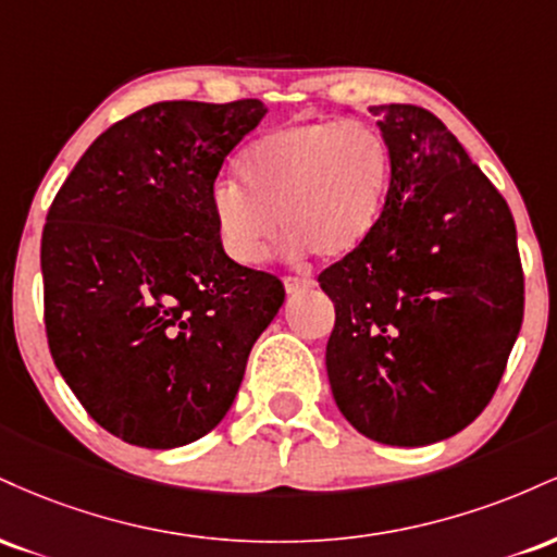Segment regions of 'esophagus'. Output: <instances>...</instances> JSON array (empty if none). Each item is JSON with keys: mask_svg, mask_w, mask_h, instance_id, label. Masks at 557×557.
I'll return each mask as SVG.
<instances>
[{"mask_svg": "<svg viewBox=\"0 0 557 557\" xmlns=\"http://www.w3.org/2000/svg\"><path fill=\"white\" fill-rule=\"evenodd\" d=\"M314 287V280L311 277H285V290L290 293H304V290H311Z\"/></svg>", "mask_w": 557, "mask_h": 557, "instance_id": "1", "label": "esophagus"}]
</instances>
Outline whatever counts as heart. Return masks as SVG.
Segmentation results:
<instances>
[{
  "label": "heart",
  "instance_id": "heart-1",
  "mask_svg": "<svg viewBox=\"0 0 557 557\" xmlns=\"http://www.w3.org/2000/svg\"><path fill=\"white\" fill-rule=\"evenodd\" d=\"M240 185L216 181L209 216L216 243L235 264L264 259L277 235L287 251L343 259L367 243L389 188L385 138L359 120H317L274 127L238 159Z\"/></svg>",
  "mask_w": 557,
  "mask_h": 557
}]
</instances>
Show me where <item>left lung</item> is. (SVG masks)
Listing matches in <instances>:
<instances>
[{
	"label": "left lung",
	"instance_id": "left-lung-1",
	"mask_svg": "<svg viewBox=\"0 0 557 557\" xmlns=\"http://www.w3.org/2000/svg\"><path fill=\"white\" fill-rule=\"evenodd\" d=\"M372 112L389 188L367 243L319 274L335 304L327 376L361 434L419 447L487 408L523 322V270L508 203L443 120Z\"/></svg>",
	"mask_w": 557,
	"mask_h": 557
}]
</instances>
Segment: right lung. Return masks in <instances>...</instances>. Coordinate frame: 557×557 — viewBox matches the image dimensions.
I'll return each mask as SVG.
<instances>
[{
	"label": "right lung",
	"instance_id": "1",
	"mask_svg": "<svg viewBox=\"0 0 557 557\" xmlns=\"http://www.w3.org/2000/svg\"><path fill=\"white\" fill-rule=\"evenodd\" d=\"M267 114L157 101L107 127L49 207L41 235L52 359L96 424L138 447H181L233 406L285 287L216 243L209 190Z\"/></svg>",
	"mask_w": 557,
	"mask_h": 557
}]
</instances>
